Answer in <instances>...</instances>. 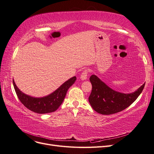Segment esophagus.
<instances>
[{
    "label": "esophagus",
    "instance_id": "esophagus-1",
    "mask_svg": "<svg viewBox=\"0 0 154 154\" xmlns=\"http://www.w3.org/2000/svg\"><path fill=\"white\" fill-rule=\"evenodd\" d=\"M87 74H88L87 70H85V71H83V72L81 74V76H80L81 80H85L87 78Z\"/></svg>",
    "mask_w": 154,
    "mask_h": 154
}]
</instances>
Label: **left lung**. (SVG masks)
Returning a JSON list of instances; mask_svg holds the SVG:
<instances>
[{"mask_svg":"<svg viewBox=\"0 0 154 154\" xmlns=\"http://www.w3.org/2000/svg\"><path fill=\"white\" fill-rule=\"evenodd\" d=\"M90 82L92 88L88 101L93 109L103 115L116 114L127 108L141 94L145 84L134 92L125 94L114 91L94 74Z\"/></svg>","mask_w":154,"mask_h":154,"instance_id":"left-lung-1","label":"left lung"}]
</instances>
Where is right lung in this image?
Here are the masks:
<instances>
[{
  "label": "right lung",
  "instance_id": "right-lung-1",
  "mask_svg": "<svg viewBox=\"0 0 154 154\" xmlns=\"http://www.w3.org/2000/svg\"><path fill=\"white\" fill-rule=\"evenodd\" d=\"M76 80V77L73 76L65 82L50 94L40 97H32L22 92L16 85L14 80H13V83L16 94L21 103L29 110L42 114L53 112L59 108L63 103L69 87L74 84Z\"/></svg>",
  "mask_w": 154,
  "mask_h": 154
}]
</instances>
